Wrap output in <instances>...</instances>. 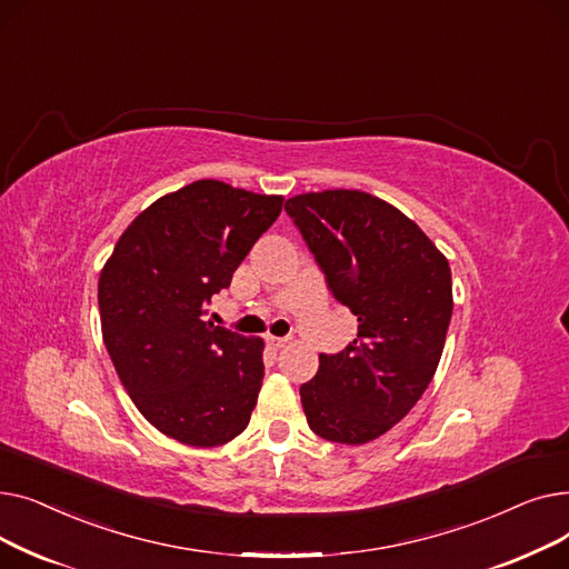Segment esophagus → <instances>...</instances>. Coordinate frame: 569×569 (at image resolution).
<instances>
[{
  "mask_svg": "<svg viewBox=\"0 0 569 569\" xmlns=\"http://www.w3.org/2000/svg\"><path fill=\"white\" fill-rule=\"evenodd\" d=\"M264 341H267V346H269V348L279 350V348H283V346L288 343V337H272V335H267V337H264Z\"/></svg>",
  "mask_w": 569,
  "mask_h": 569,
  "instance_id": "obj_1",
  "label": "esophagus"
}]
</instances>
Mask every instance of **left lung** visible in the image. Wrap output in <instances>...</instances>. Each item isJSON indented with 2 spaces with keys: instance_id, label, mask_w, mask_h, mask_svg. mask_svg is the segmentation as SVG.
<instances>
[{
  "instance_id": "left-lung-1",
  "label": "left lung",
  "mask_w": 569,
  "mask_h": 569,
  "mask_svg": "<svg viewBox=\"0 0 569 569\" xmlns=\"http://www.w3.org/2000/svg\"><path fill=\"white\" fill-rule=\"evenodd\" d=\"M335 300L357 316V339L320 355L300 387L313 433L362 445L390 431L429 387L452 318V272L422 228L355 189L286 200Z\"/></svg>"
}]
</instances>
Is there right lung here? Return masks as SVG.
<instances>
[{
  "label": "right lung",
  "instance_id": "add662e5",
  "mask_svg": "<svg viewBox=\"0 0 569 569\" xmlns=\"http://www.w3.org/2000/svg\"><path fill=\"white\" fill-rule=\"evenodd\" d=\"M281 207V196L198 179L140 212L101 269L114 371L144 420L179 442L226 445L251 420L264 343L202 316Z\"/></svg>",
  "mask_w": 569,
  "mask_h": 569
}]
</instances>
